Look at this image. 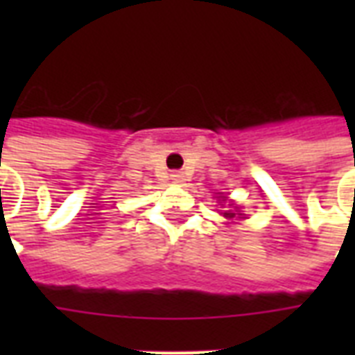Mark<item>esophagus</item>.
<instances>
[{
    "instance_id": "obj_1",
    "label": "esophagus",
    "mask_w": 355,
    "mask_h": 355,
    "mask_svg": "<svg viewBox=\"0 0 355 355\" xmlns=\"http://www.w3.org/2000/svg\"><path fill=\"white\" fill-rule=\"evenodd\" d=\"M171 180L175 184H182L184 180H186V177H184L182 171H173L171 173Z\"/></svg>"
}]
</instances>
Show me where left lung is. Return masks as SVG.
<instances>
[{
  "mask_svg": "<svg viewBox=\"0 0 355 355\" xmlns=\"http://www.w3.org/2000/svg\"><path fill=\"white\" fill-rule=\"evenodd\" d=\"M227 217H234V214H225Z\"/></svg>",
  "mask_w": 355,
  "mask_h": 355,
  "instance_id": "left-lung-1",
  "label": "left lung"
}]
</instances>
